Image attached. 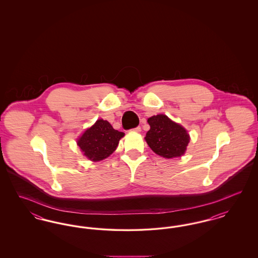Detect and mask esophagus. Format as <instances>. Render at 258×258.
Instances as JSON below:
<instances>
[{"label":"esophagus","instance_id":"esophagus-1","mask_svg":"<svg viewBox=\"0 0 258 258\" xmlns=\"http://www.w3.org/2000/svg\"><path fill=\"white\" fill-rule=\"evenodd\" d=\"M132 131L136 132V133H140V132H141V127H140V126H136V127H135V128H133Z\"/></svg>","mask_w":258,"mask_h":258}]
</instances>
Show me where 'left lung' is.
Returning a JSON list of instances; mask_svg holds the SVG:
<instances>
[{"label": "left lung", "mask_w": 258, "mask_h": 258, "mask_svg": "<svg viewBox=\"0 0 258 258\" xmlns=\"http://www.w3.org/2000/svg\"><path fill=\"white\" fill-rule=\"evenodd\" d=\"M151 128L146 142L157 155L172 159L181 157L189 142V135L179 123H174L166 115H157L148 119Z\"/></svg>", "instance_id": "8db88e82"}]
</instances>
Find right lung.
I'll return each mask as SVG.
<instances>
[{
	"mask_svg": "<svg viewBox=\"0 0 258 258\" xmlns=\"http://www.w3.org/2000/svg\"><path fill=\"white\" fill-rule=\"evenodd\" d=\"M123 135L107 121L99 119L78 139L77 144L88 159L98 161L110 156Z\"/></svg>",
	"mask_w": 258,
	"mask_h": 258,
	"instance_id": "add662e5",
	"label": "right lung"
}]
</instances>
